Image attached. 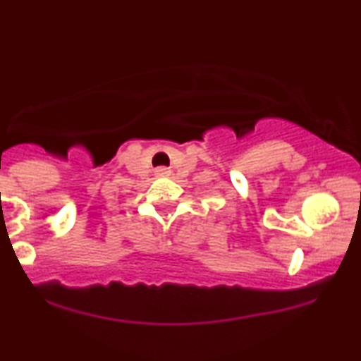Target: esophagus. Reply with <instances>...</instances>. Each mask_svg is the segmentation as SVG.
<instances>
[{
	"mask_svg": "<svg viewBox=\"0 0 361 361\" xmlns=\"http://www.w3.org/2000/svg\"><path fill=\"white\" fill-rule=\"evenodd\" d=\"M156 174H157V176H169L171 171L167 169V167H157Z\"/></svg>",
	"mask_w": 361,
	"mask_h": 361,
	"instance_id": "esophagus-1",
	"label": "esophagus"
}]
</instances>
